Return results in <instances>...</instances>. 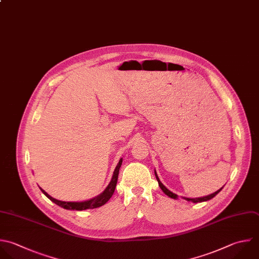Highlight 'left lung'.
Segmentation results:
<instances>
[{
  "mask_svg": "<svg viewBox=\"0 0 259 259\" xmlns=\"http://www.w3.org/2000/svg\"><path fill=\"white\" fill-rule=\"evenodd\" d=\"M155 176H156V179H157V181H158V183H159V186H160V188L163 190V192L166 194V195H168L169 197H171V198H177L178 197V195L176 194V193H174V192H172V191H170L161 181H160V179H159V177H158V175H157V172H156V170H155ZM224 187V186H223ZM223 187L222 188H220L219 190H217L215 192H213V193H211V194H208V195H206V196H201V197H195V198H190V197H184V196H181L183 199H185V200H187V201H189V202H193V203H196V202H202V201H207V200H209V199H211L212 197H214L222 189H223Z\"/></svg>",
  "mask_w": 259,
  "mask_h": 259,
  "instance_id": "1",
  "label": "left lung"
}]
</instances>
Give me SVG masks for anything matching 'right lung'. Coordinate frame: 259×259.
<instances>
[{
    "label": "right lung",
    "instance_id": "obj_1",
    "mask_svg": "<svg viewBox=\"0 0 259 259\" xmlns=\"http://www.w3.org/2000/svg\"><path fill=\"white\" fill-rule=\"evenodd\" d=\"M122 164V158H120L118 164L116 165L114 171H113V175H112V178L109 182V184L107 185V187L104 189L103 192H101L99 195L93 197V198H90V199H87V200H84V201H63V200H59V199H56L54 198L53 196H51L48 192H46L41 187L40 190L44 192V194L49 197L52 201H54L56 204L66 208V209H73V210H85V209H89V208H96V207H99L103 204H105L109 199L110 197L112 196L113 192H114V189H115V186H116V183H117V178H118V173H119V168Z\"/></svg>",
    "mask_w": 259,
    "mask_h": 259
}]
</instances>
